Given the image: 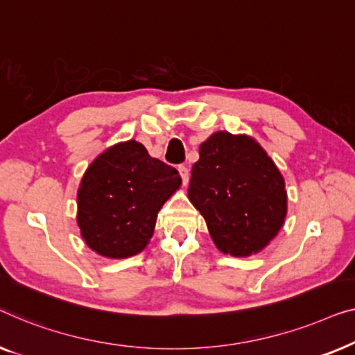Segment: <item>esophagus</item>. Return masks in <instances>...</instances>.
Returning a JSON list of instances; mask_svg holds the SVG:
<instances>
[{"label":"esophagus","instance_id":"esophagus-1","mask_svg":"<svg viewBox=\"0 0 355 355\" xmlns=\"http://www.w3.org/2000/svg\"><path fill=\"white\" fill-rule=\"evenodd\" d=\"M178 172H180V175H182L183 187H187V184H188V180H189V172H188V168L184 167V166H180V167H178Z\"/></svg>","mask_w":355,"mask_h":355}]
</instances>
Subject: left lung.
Returning a JSON list of instances; mask_svg holds the SVG:
<instances>
[{
    "label": "left lung",
    "instance_id": "left-lung-1",
    "mask_svg": "<svg viewBox=\"0 0 355 355\" xmlns=\"http://www.w3.org/2000/svg\"><path fill=\"white\" fill-rule=\"evenodd\" d=\"M188 199L206 220L218 251L249 257L282 230L288 194L282 172L249 135L216 132L199 146Z\"/></svg>",
    "mask_w": 355,
    "mask_h": 355
}]
</instances>
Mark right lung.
Here are the masks:
<instances>
[{
    "instance_id": "right-lung-1",
    "label": "right lung",
    "mask_w": 355,
    "mask_h": 355,
    "mask_svg": "<svg viewBox=\"0 0 355 355\" xmlns=\"http://www.w3.org/2000/svg\"><path fill=\"white\" fill-rule=\"evenodd\" d=\"M182 184L175 168L137 139L116 143L89 164L77 191V225L99 256L127 259L151 241L157 214Z\"/></svg>"
}]
</instances>
